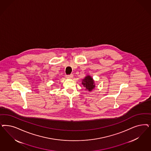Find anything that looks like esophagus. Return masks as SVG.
<instances>
[{
  "instance_id": "obj_1",
  "label": "esophagus",
  "mask_w": 151,
  "mask_h": 151,
  "mask_svg": "<svg viewBox=\"0 0 151 151\" xmlns=\"http://www.w3.org/2000/svg\"><path fill=\"white\" fill-rule=\"evenodd\" d=\"M73 77V74H70V75H67L66 76V78H69V79H71Z\"/></svg>"
}]
</instances>
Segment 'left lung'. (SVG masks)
Wrapping results in <instances>:
<instances>
[{"mask_svg": "<svg viewBox=\"0 0 151 151\" xmlns=\"http://www.w3.org/2000/svg\"><path fill=\"white\" fill-rule=\"evenodd\" d=\"M82 84L86 89L89 91H91L95 87L94 81L91 76H87L84 78L82 80Z\"/></svg>", "mask_w": 151, "mask_h": 151, "instance_id": "8db88e82", "label": "left lung"}]
</instances>
